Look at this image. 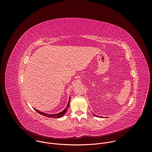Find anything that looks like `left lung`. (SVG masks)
I'll list each match as a JSON object with an SVG mask.
<instances>
[{
  "label": "left lung",
  "mask_w": 152,
  "mask_h": 152,
  "mask_svg": "<svg viewBox=\"0 0 152 152\" xmlns=\"http://www.w3.org/2000/svg\"><path fill=\"white\" fill-rule=\"evenodd\" d=\"M93 115H94V116H96V117H98V116H97V115H96V114H93ZM99 117H100V116H99Z\"/></svg>",
  "instance_id": "1"
}]
</instances>
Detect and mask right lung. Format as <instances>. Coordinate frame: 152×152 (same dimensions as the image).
Listing matches in <instances>:
<instances>
[{
    "label": "right lung",
    "instance_id": "right-lung-1",
    "mask_svg": "<svg viewBox=\"0 0 152 152\" xmlns=\"http://www.w3.org/2000/svg\"><path fill=\"white\" fill-rule=\"evenodd\" d=\"M70 97L69 98V102H68V104H67V107H66V109H65L64 111H61V113H58V114H47V113H42V112H40L38 110H37L36 109H34L38 113H39V114L42 115H44L45 117H49V118H61L62 117L64 116V115L65 114V113H66V112L67 111V108L69 107V104H70Z\"/></svg>",
    "mask_w": 152,
    "mask_h": 152
}]
</instances>
